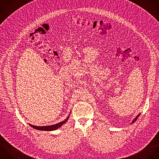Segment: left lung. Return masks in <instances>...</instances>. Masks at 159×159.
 <instances>
[{
    "instance_id": "1",
    "label": "left lung",
    "mask_w": 159,
    "mask_h": 159,
    "mask_svg": "<svg viewBox=\"0 0 159 159\" xmlns=\"http://www.w3.org/2000/svg\"><path fill=\"white\" fill-rule=\"evenodd\" d=\"M140 115H141V113H139V114L138 116H136V118H134V120L132 121V122H131V124H133L134 123H135V121H136L138 120V118H139V116H140Z\"/></svg>"
}]
</instances>
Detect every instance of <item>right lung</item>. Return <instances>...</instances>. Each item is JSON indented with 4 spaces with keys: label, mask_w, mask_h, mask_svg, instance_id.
<instances>
[{
    "label": "right lung",
    "mask_w": 159,
    "mask_h": 159,
    "mask_svg": "<svg viewBox=\"0 0 159 159\" xmlns=\"http://www.w3.org/2000/svg\"><path fill=\"white\" fill-rule=\"evenodd\" d=\"M70 113L71 111L70 112L69 115H68V116L62 122H60L57 124H56V125H51V126H33V125H30L33 128L35 129H37V130H39V131H54V130H56L58 128H61L64 124H65L67 121H68V119L69 118V116L70 115Z\"/></svg>",
    "instance_id": "add662e5"
}]
</instances>
